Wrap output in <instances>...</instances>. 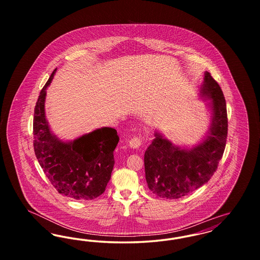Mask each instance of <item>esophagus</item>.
<instances>
[{
    "mask_svg": "<svg viewBox=\"0 0 260 260\" xmlns=\"http://www.w3.org/2000/svg\"><path fill=\"white\" fill-rule=\"evenodd\" d=\"M141 144H142V139L140 138V136H135V137H133V138L128 141V146H129L131 148H139Z\"/></svg>",
    "mask_w": 260,
    "mask_h": 260,
    "instance_id": "esophagus-1",
    "label": "esophagus"
}]
</instances>
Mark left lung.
Returning a JSON list of instances; mask_svg holds the SVG:
<instances>
[{
  "label": "left lung",
  "mask_w": 260,
  "mask_h": 260,
  "mask_svg": "<svg viewBox=\"0 0 260 260\" xmlns=\"http://www.w3.org/2000/svg\"><path fill=\"white\" fill-rule=\"evenodd\" d=\"M201 95L210 99L212 115L205 139L188 150L156 132L145 151V178L149 189L161 198H181L204 185L222 158L228 132L226 102L219 85L209 72H205Z\"/></svg>",
  "instance_id": "left-lung-1"
}]
</instances>
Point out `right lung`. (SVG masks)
Segmentation results:
<instances>
[{
  "mask_svg": "<svg viewBox=\"0 0 260 260\" xmlns=\"http://www.w3.org/2000/svg\"><path fill=\"white\" fill-rule=\"evenodd\" d=\"M55 71L42 88L34 110L35 155L58 193L74 200L98 198L110 180L115 164L113 152L119 136L115 128L101 127L65 142L50 132L45 114V99L46 89Z\"/></svg>",
  "mask_w": 260,
  "mask_h": 260,
  "instance_id": "right-lung-1",
  "label": "right lung"
}]
</instances>
